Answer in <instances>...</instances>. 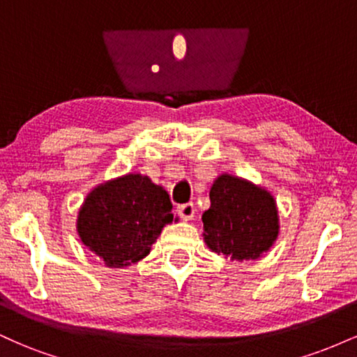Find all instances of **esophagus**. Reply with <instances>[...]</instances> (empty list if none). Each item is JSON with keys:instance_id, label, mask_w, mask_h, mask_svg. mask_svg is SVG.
<instances>
[{"instance_id": "obj_1", "label": "esophagus", "mask_w": 357, "mask_h": 357, "mask_svg": "<svg viewBox=\"0 0 357 357\" xmlns=\"http://www.w3.org/2000/svg\"><path fill=\"white\" fill-rule=\"evenodd\" d=\"M178 213L184 221H190V220L195 218L196 208H195V204H192V203H186V204H181V206L178 208Z\"/></svg>"}]
</instances>
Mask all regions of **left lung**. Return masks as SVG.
<instances>
[{
	"label": "left lung",
	"mask_w": 357,
	"mask_h": 357,
	"mask_svg": "<svg viewBox=\"0 0 357 357\" xmlns=\"http://www.w3.org/2000/svg\"><path fill=\"white\" fill-rule=\"evenodd\" d=\"M211 206L203 213V240L231 260H258L280 231L273 195L260 184L221 173L211 184Z\"/></svg>",
	"instance_id": "1"
}]
</instances>
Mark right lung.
Wrapping results in <instances>:
<instances>
[{"label": "right lung", "mask_w": 357, "mask_h": 357, "mask_svg": "<svg viewBox=\"0 0 357 357\" xmlns=\"http://www.w3.org/2000/svg\"><path fill=\"white\" fill-rule=\"evenodd\" d=\"M171 211L165 188L129 173L90 190L77 215V233L105 267L124 268L149 255L162 228L179 220Z\"/></svg>", "instance_id": "right-lung-1"}]
</instances>
